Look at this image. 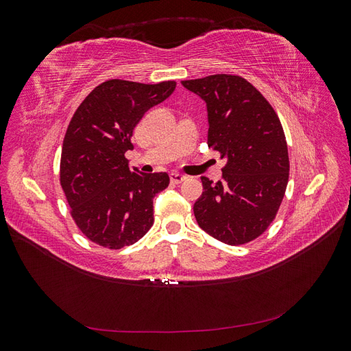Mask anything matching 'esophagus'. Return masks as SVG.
<instances>
[{"label": "esophagus", "mask_w": 351, "mask_h": 351, "mask_svg": "<svg viewBox=\"0 0 351 351\" xmlns=\"http://www.w3.org/2000/svg\"><path fill=\"white\" fill-rule=\"evenodd\" d=\"M169 178H171V182L174 184H180V183H183L187 177L183 176V174H180V173H171V174H169Z\"/></svg>", "instance_id": "1"}]
</instances>
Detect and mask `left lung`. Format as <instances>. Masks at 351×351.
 Instances as JSON below:
<instances>
[{
	"mask_svg": "<svg viewBox=\"0 0 351 351\" xmlns=\"http://www.w3.org/2000/svg\"><path fill=\"white\" fill-rule=\"evenodd\" d=\"M182 84L206 102L208 146L227 159L221 182L200 178L204 192L193 206L197 224L230 246L249 243L271 226L289 183L281 121L263 95L240 76L212 74Z\"/></svg>",
	"mask_w": 351,
	"mask_h": 351,
	"instance_id": "1",
	"label": "left lung"
}]
</instances>
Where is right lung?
<instances>
[{"instance_id": "1", "label": "right lung", "mask_w": 351, "mask_h": 351, "mask_svg": "<svg viewBox=\"0 0 351 351\" xmlns=\"http://www.w3.org/2000/svg\"><path fill=\"white\" fill-rule=\"evenodd\" d=\"M174 89V80L111 79L95 88L71 117L60 184L79 230L102 247L130 246L154 224V197L168 187L169 177L130 169L124 154L133 149V130L145 112Z\"/></svg>"}]
</instances>
